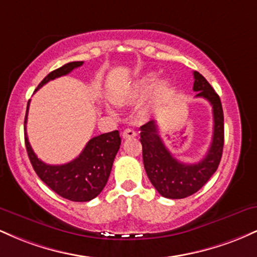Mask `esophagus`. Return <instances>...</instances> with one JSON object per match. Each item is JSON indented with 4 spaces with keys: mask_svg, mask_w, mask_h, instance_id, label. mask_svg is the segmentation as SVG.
<instances>
[{
    "mask_svg": "<svg viewBox=\"0 0 257 257\" xmlns=\"http://www.w3.org/2000/svg\"><path fill=\"white\" fill-rule=\"evenodd\" d=\"M122 137H123V139H131V138H135V137H137V132H135L134 129H131V128H128V129H125V131L122 133Z\"/></svg>",
    "mask_w": 257,
    "mask_h": 257,
    "instance_id": "esophagus-1",
    "label": "esophagus"
}]
</instances>
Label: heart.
I'll use <instances>...</instances> for the list:
<instances>
[{
  "mask_svg": "<svg viewBox=\"0 0 257 257\" xmlns=\"http://www.w3.org/2000/svg\"><path fill=\"white\" fill-rule=\"evenodd\" d=\"M153 81H155V76L153 75L144 76V77L138 79V81L129 88V90L120 94V95H117L116 98H114V101L118 102V104H126V102H132L135 101V100L144 98V96L149 93V90L151 89ZM168 91H169V83H168L167 81H158L157 83L153 85L151 90V101L159 102L167 95ZM107 111L113 112L108 106Z\"/></svg>",
  "mask_w": 257,
  "mask_h": 257,
  "instance_id": "obj_1",
  "label": "heart"
}]
</instances>
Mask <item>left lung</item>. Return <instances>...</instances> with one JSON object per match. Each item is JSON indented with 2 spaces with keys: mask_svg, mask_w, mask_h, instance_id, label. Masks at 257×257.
<instances>
[{
  "mask_svg": "<svg viewBox=\"0 0 257 257\" xmlns=\"http://www.w3.org/2000/svg\"><path fill=\"white\" fill-rule=\"evenodd\" d=\"M193 90L197 98H204L213 106L214 132L210 147L198 163H182L173 157L161 137L155 120L140 128L144 167L151 184L161 196L181 199L196 193L213 176L219 167L223 150V111L220 96L199 72H193Z\"/></svg>",
  "mask_w": 257,
  "mask_h": 257,
  "instance_id": "1",
  "label": "left lung"
}]
</instances>
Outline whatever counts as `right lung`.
<instances>
[{"instance_id":"right-lung-1","label":"right lung","mask_w":257,"mask_h":257,"mask_svg":"<svg viewBox=\"0 0 257 257\" xmlns=\"http://www.w3.org/2000/svg\"><path fill=\"white\" fill-rule=\"evenodd\" d=\"M82 65L83 61L65 64L64 66L48 73L38 84L37 89L52 79L67 75L73 69H77ZM28 111L29 104L25 116V145L32 168L38 178L59 196L72 202H89L99 196L107 182L114 157L119 150V132L113 131L94 137L88 141L77 158L61 166H51L37 158L29 143L26 135Z\"/></svg>"}]
</instances>
